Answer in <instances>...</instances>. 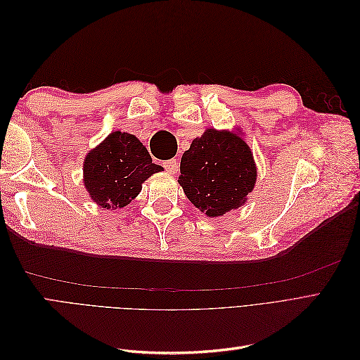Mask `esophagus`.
<instances>
[{
    "instance_id": "1",
    "label": "esophagus",
    "mask_w": 360,
    "mask_h": 360,
    "mask_svg": "<svg viewBox=\"0 0 360 360\" xmlns=\"http://www.w3.org/2000/svg\"><path fill=\"white\" fill-rule=\"evenodd\" d=\"M163 167H165V169L168 172L176 174L179 171V160L177 159H169V160L165 162V165H163Z\"/></svg>"
}]
</instances>
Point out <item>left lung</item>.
I'll return each mask as SVG.
<instances>
[{
  "label": "left lung",
  "instance_id": "obj_1",
  "mask_svg": "<svg viewBox=\"0 0 360 360\" xmlns=\"http://www.w3.org/2000/svg\"><path fill=\"white\" fill-rule=\"evenodd\" d=\"M257 180V167L245 141L230 132L205 130L180 162L179 183L189 201L216 217L245 204Z\"/></svg>",
  "mask_w": 360,
  "mask_h": 360
}]
</instances>
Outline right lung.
Masks as SVG:
<instances>
[{
	"mask_svg": "<svg viewBox=\"0 0 360 360\" xmlns=\"http://www.w3.org/2000/svg\"><path fill=\"white\" fill-rule=\"evenodd\" d=\"M162 171L151 163L147 148L135 135L112 132L90 151L84 162V184L102 209H122L141 192L151 174Z\"/></svg>",
	"mask_w": 360,
	"mask_h": 360,
	"instance_id": "right-lung-1",
	"label": "right lung"
}]
</instances>
